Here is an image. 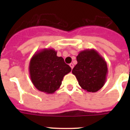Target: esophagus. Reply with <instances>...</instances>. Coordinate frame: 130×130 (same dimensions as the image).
Returning <instances> with one entry per match:
<instances>
[{"label":"esophagus","instance_id":"esophagus-1","mask_svg":"<svg viewBox=\"0 0 130 130\" xmlns=\"http://www.w3.org/2000/svg\"><path fill=\"white\" fill-rule=\"evenodd\" d=\"M70 66L71 67V68L73 69V66H74V65H73V64H72V63H71V64H70Z\"/></svg>","mask_w":130,"mask_h":130}]
</instances>
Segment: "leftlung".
<instances>
[{"instance_id": "obj_1", "label": "left lung", "mask_w": 130, "mask_h": 130, "mask_svg": "<svg viewBox=\"0 0 130 130\" xmlns=\"http://www.w3.org/2000/svg\"><path fill=\"white\" fill-rule=\"evenodd\" d=\"M77 64L72 70L80 87L87 92H96L104 87L107 75V65L94 49L80 51L76 57Z\"/></svg>"}]
</instances>
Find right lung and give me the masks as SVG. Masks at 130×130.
I'll return each instance as SVG.
<instances>
[{
	"instance_id": "1",
	"label": "right lung",
	"mask_w": 130,
	"mask_h": 130,
	"mask_svg": "<svg viewBox=\"0 0 130 130\" xmlns=\"http://www.w3.org/2000/svg\"><path fill=\"white\" fill-rule=\"evenodd\" d=\"M57 53L52 48L43 49L36 53L29 63L32 83L38 90L46 94H53L58 90L64 75L72 70Z\"/></svg>"
}]
</instances>
